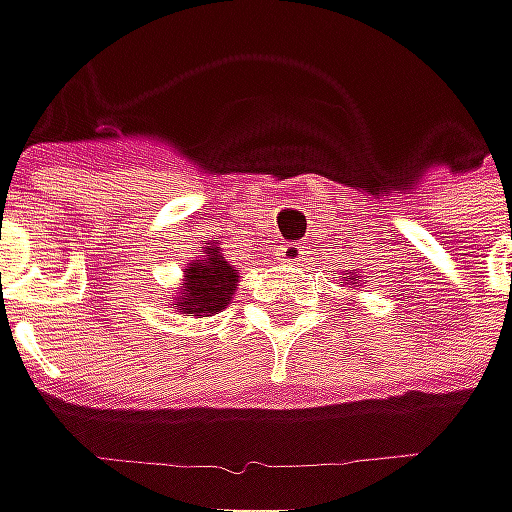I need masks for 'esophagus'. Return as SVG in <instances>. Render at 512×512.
Masks as SVG:
<instances>
[{
	"label": "esophagus",
	"mask_w": 512,
	"mask_h": 512,
	"mask_svg": "<svg viewBox=\"0 0 512 512\" xmlns=\"http://www.w3.org/2000/svg\"><path fill=\"white\" fill-rule=\"evenodd\" d=\"M278 257L283 263H298L300 257H303V246L300 243H283L278 249Z\"/></svg>",
	"instance_id": "34e87169"
}]
</instances>
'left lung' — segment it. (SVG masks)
Returning a JSON list of instances; mask_svg holds the SVG:
<instances>
[{
  "instance_id": "obj_1",
  "label": "left lung",
  "mask_w": 512,
  "mask_h": 512,
  "mask_svg": "<svg viewBox=\"0 0 512 512\" xmlns=\"http://www.w3.org/2000/svg\"><path fill=\"white\" fill-rule=\"evenodd\" d=\"M349 280H355V278H349Z\"/></svg>"
}]
</instances>
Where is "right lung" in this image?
Segmentation results:
<instances>
[{"label":"right lung","mask_w":512,"mask_h":512,"mask_svg":"<svg viewBox=\"0 0 512 512\" xmlns=\"http://www.w3.org/2000/svg\"><path fill=\"white\" fill-rule=\"evenodd\" d=\"M200 257L186 266V275L180 283V292L174 306L183 315H203L209 318L214 312L226 309L232 303L234 289H237V269L223 257L220 246H200Z\"/></svg>","instance_id":"obj_1"}]
</instances>
